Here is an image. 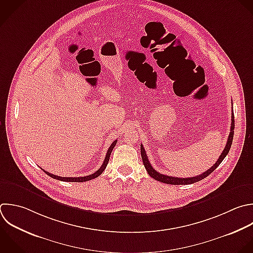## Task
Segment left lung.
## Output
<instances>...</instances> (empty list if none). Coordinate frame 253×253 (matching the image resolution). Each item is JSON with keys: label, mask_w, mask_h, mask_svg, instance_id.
I'll list each match as a JSON object with an SVG mask.
<instances>
[{"label": "left lung", "mask_w": 253, "mask_h": 253, "mask_svg": "<svg viewBox=\"0 0 253 253\" xmlns=\"http://www.w3.org/2000/svg\"><path fill=\"white\" fill-rule=\"evenodd\" d=\"M233 129H234V116H233V113H232L231 114L230 132H229V135H228V138H227V142L225 144V147H224L223 151L221 152V154L218 157V159L216 160V162L209 170H207L206 172L202 173L201 175H198V176H195V177H190V178H178V177H172V176H167V175L160 174L155 169H153V167L151 166V164H150V162H149V160L147 158L146 152H145L142 144H140V153H141V158H142L143 165H144L147 173L149 174V176L152 177L153 179L159 181V182H162V183H165V184H171V185H188V184L196 183L198 181L203 180L207 176H209L214 169H216V167L221 163V161L227 155V153H228V151L230 149L231 143H232V139H233V132H234Z\"/></svg>", "instance_id": "1"}]
</instances>
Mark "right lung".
<instances>
[{
	"mask_svg": "<svg viewBox=\"0 0 253 253\" xmlns=\"http://www.w3.org/2000/svg\"><path fill=\"white\" fill-rule=\"evenodd\" d=\"M116 144H117V140H115V141L111 144V146L109 147V149H108V151H107V154H106V157H105V160H104L102 166H101L95 173H93V174H91V175L84 176V177H61V176L53 175V174H51V173H49V172H47V171H45V170H43V169H42V170H43L48 176H50L51 178L56 179V180H60V181H66V182H86V181L95 179V178H97L98 176H100V175L104 172V170L106 169V167H107V165H108V163H109V160H110L111 153H112L114 147L116 146Z\"/></svg>",
	"mask_w": 253,
	"mask_h": 253,
	"instance_id": "right-lung-1",
	"label": "right lung"
}]
</instances>
